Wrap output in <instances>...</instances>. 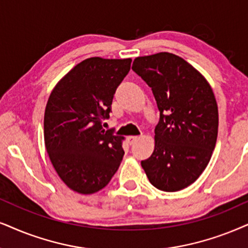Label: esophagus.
<instances>
[{
	"label": "esophagus",
	"instance_id": "1",
	"mask_svg": "<svg viewBox=\"0 0 248 248\" xmlns=\"http://www.w3.org/2000/svg\"><path fill=\"white\" fill-rule=\"evenodd\" d=\"M139 139H140V136H128L127 140H128V143L130 144V145H133L134 143H136V140Z\"/></svg>",
	"mask_w": 248,
	"mask_h": 248
}]
</instances>
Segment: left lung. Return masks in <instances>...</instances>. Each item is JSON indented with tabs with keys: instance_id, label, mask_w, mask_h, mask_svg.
<instances>
[{
	"instance_id": "1",
	"label": "left lung",
	"mask_w": 248,
	"mask_h": 248,
	"mask_svg": "<svg viewBox=\"0 0 248 248\" xmlns=\"http://www.w3.org/2000/svg\"><path fill=\"white\" fill-rule=\"evenodd\" d=\"M131 68L151 88L160 111L155 151L140 165L156 189L180 191L202 175L214 151L218 129L214 93L192 65L169 52L135 58Z\"/></svg>"
}]
</instances>
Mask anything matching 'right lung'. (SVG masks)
<instances>
[{
	"label": "right lung",
	"instance_id": "obj_1",
	"mask_svg": "<svg viewBox=\"0 0 248 248\" xmlns=\"http://www.w3.org/2000/svg\"><path fill=\"white\" fill-rule=\"evenodd\" d=\"M131 59L92 57L56 84L45 112V144L58 176L71 190L92 194L108 184L124 151V137L104 130L115 90Z\"/></svg>",
	"mask_w": 248,
	"mask_h": 248
}]
</instances>
